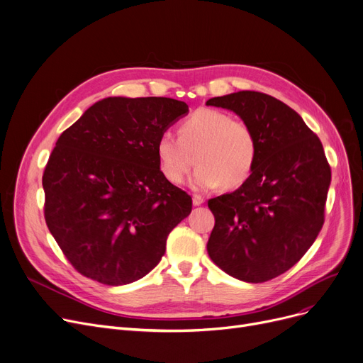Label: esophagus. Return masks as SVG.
<instances>
[{
	"mask_svg": "<svg viewBox=\"0 0 363 363\" xmlns=\"http://www.w3.org/2000/svg\"><path fill=\"white\" fill-rule=\"evenodd\" d=\"M192 202H194V205H195V206H198V205L203 203V202H205V199H203L201 195H194V196H192Z\"/></svg>",
	"mask_w": 363,
	"mask_h": 363,
	"instance_id": "1",
	"label": "esophagus"
}]
</instances>
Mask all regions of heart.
<instances>
[{
	"label": "heart",
	"instance_id": "1",
	"mask_svg": "<svg viewBox=\"0 0 363 363\" xmlns=\"http://www.w3.org/2000/svg\"><path fill=\"white\" fill-rule=\"evenodd\" d=\"M195 162L199 165L189 182L196 191L244 184L252 174L258 142L254 128L230 113L202 108L179 125V137L161 134L157 158L165 179L180 184Z\"/></svg>",
	"mask_w": 363,
	"mask_h": 363
}]
</instances>
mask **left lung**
<instances>
[{
  "label": "left lung",
  "mask_w": 363,
  "mask_h": 363,
  "mask_svg": "<svg viewBox=\"0 0 363 363\" xmlns=\"http://www.w3.org/2000/svg\"><path fill=\"white\" fill-rule=\"evenodd\" d=\"M254 128L258 157L250 179L208 201L216 224L206 251L233 278L262 284L312 247L325 220L331 167L319 137L284 101L258 91L213 97Z\"/></svg>",
  "instance_id": "8db88e82"
}]
</instances>
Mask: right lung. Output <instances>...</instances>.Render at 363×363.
<instances>
[{"mask_svg":"<svg viewBox=\"0 0 363 363\" xmlns=\"http://www.w3.org/2000/svg\"><path fill=\"white\" fill-rule=\"evenodd\" d=\"M187 112L176 99L108 97L60 134L43 176L44 217L81 274L127 285L161 262L192 198L162 174L157 142Z\"/></svg>","mask_w":363,"mask_h":363,"instance_id":"right-lung-1","label":"right lung"}]
</instances>
